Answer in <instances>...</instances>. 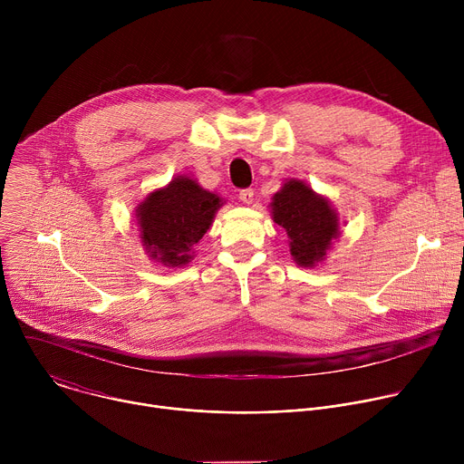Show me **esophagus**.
<instances>
[{
  "label": "esophagus",
  "instance_id": "34e87169",
  "mask_svg": "<svg viewBox=\"0 0 464 464\" xmlns=\"http://www.w3.org/2000/svg\"><path fill=\"white\" fill-rule=\"evenodd\" d=\"M253 194H255V192H253V188H242V190L238 192L240 202H242V204H247V206H249V204H253Z\"/></svg>",
  "mask_w": 464,
  "mask_h": 464
}]
</instances>
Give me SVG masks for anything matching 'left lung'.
Wrapping results in <instances>:
<instances>
[{
    "label": "left lung",
    "mask_w": 464,
    "mask_h": 464,
    "mask_svg": "<svg viewBox=\"0 0 464 464\" xmlns=\"http://www.w3.org/2000/svg\"><path fill=\"white\" fill-rule=\"evenodd\" d=\"M272 217L290 238V253L303 268H312L326 256L340 237V220L326 198L301 179H288L272 198Z\"/></svg>",
    "instance_id": "left-lung-1"
}]
</instances>
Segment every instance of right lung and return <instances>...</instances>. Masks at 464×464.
Listing matches in <instances>:
<instances>
[{
  "instance_id": "add662e5",
  "label": "right lung",
  "mask_w": 464,
  "mask_h": 464,
  "mask_svg": "<svg viewBox=\"0 0 464 464\" xmlns=\"http://www.w3.org/2000/svg\"><path fill=\"white\" fill-rule=\"evenodd\" d=\"M222 204L220 196L188 176H178L167 187L150 192L136 209L149 256L169 268L185 266L194 256V244L208 233Z\"/></svg>"
}]
</instances>
